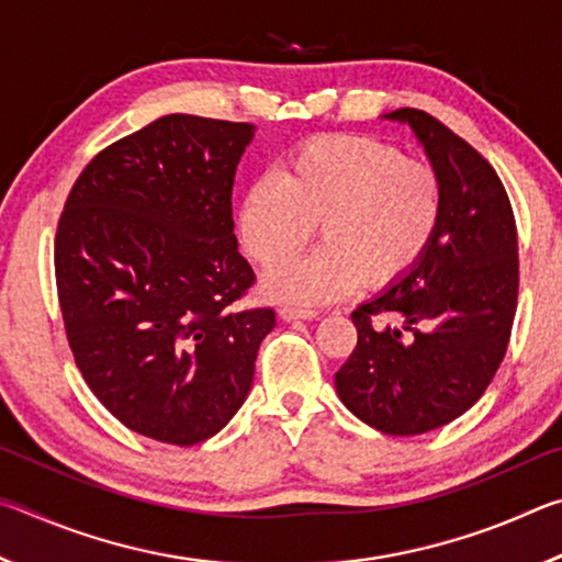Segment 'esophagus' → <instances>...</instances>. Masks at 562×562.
<instances>
[{"label":"esophagus","mask_w":562,"mask_h":562,"mask_svg":"<svg viewBox=\"0 0 562 562\" xmlns=\"http://www.w3.org/2000/svg\"><path fill=\"white\" fill-rule=\"evenodd\" d=\"M280 317L284 322H294V319H312L317 317V310H310V307H294V304H284L280 310Z\"/></svg>","instance_id":"obj_1"}]
</instances>
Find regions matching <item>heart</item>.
<instances>
[{
	"mask_svg": "<svg viewBox=\"0 0 562 562\" xmlns=\"http://www.w3.org/2000/svg\"><path fill=\"white\" fill-rule=\"evenodd\" d=\"M443 215V183L431 164L367 136H317L284 156L278 176L247 186L237 235L269 270L303 249L321 223L312 259L265 274L284 302H329L361 280L384 288L424 258Z\"/></svg>",
	"mask_w": 562,
	"mask_h": 562,
	"instance_id": "obj_1",
	"label": "heart"
}]
</instances>
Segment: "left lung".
Masks as SVG:
<instances>
[{"label": "left lung", "mask_w": 562, "mask_h": 562, "mask_svg": "<svg viewBox=\"0 0 562 562\" xmlns=\"http://www.w3.org/2000/svg\"><path fill=\"white\" fill-rule=\"evenodd\" d=\"M386 119L422 140L441 176L443 215L408 274L351 312L357 347L335 386L372 429L416 436L469 412L501 367L518 304V233L506 188L479 150L426 111Z\"/></svg>", "instance_id": "1"}]
</instances>
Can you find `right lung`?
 <instances>
[{"instance_id": "1", "label": "right lung", "mask_w": 562, "mask_h": 562, "mask_svg": "<svg viewBox=\"0 0 562 562\" xmlns=\"http://www.w3.org/2000/svg\"><path fill=\"white\" fill-rule=\"evenodd\" d=\"M250 123L188 113L91 158L54 240L66 339L93 396L154 441L193 446L252 386L272 307L233 310L255 272L233 233Z\"/></svg>"}]
</instances>
